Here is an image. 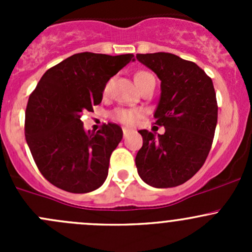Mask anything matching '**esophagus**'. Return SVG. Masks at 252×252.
Returning <instances> with one entry per match:
<instances>
[{
  "instance_id": "1",
  "label": "esophagus",
  "mask_w": 252,
  "mask_h": 252,
  "mask_svg": "<svg viewBox=\"0 0 252 252\" xmlns=\"http://www.w3.org/2000/svg\"><path fill=\"white\" fill-rule=\"evenodd\" d=\"M129 131H130V130H129L128 128H123V135H124V136H126V135H128V134H129Z\"/></svg>"
}]
</instances>
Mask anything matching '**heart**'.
<instances>
[{
  "label": "heart",
  "instance_id": "obj_1",
  "mask_svg": "<svg viewBox=\"0 0 252 252\" xmlns=\"http://www.w3.org/2000/svg\"><path fill=\"white\" fill-rule=\"evenodd\" d=\"M152 75L150 74L149 72H138L134 77V80H135V84L138 85V88L140 89L142 84L147 80L149 78H151ZM110 85L111 81H107L103 88V93H107L110 90ZM142 111L139 110V108H123V107H118L114 108L113 111L111 112V117L117 122H121V123L126 124V126H134L136 122L142 117Z\"/></svg>",
  "mask_w": 252,
  "mask_h": 252
}]
</instances>
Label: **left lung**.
<instances>
[{"mask_svg":"<svg viewBox=\"0 0 252 252\" xmlns=\"http://www.w3.org/2000/svg\"><path fill=\"white\" fill-rule=\"evenodd\" d=\"M136 58L161 80L155 123L166 128L157 136L139 130L138 173L151 187H178L199 172L212 146L218 116L212 79L196 63L173 53H138Z\"/></svg>","mask_w":252,"mask_h":252,"instance_id":"obj_1","label":"left lung"}]
</instances>
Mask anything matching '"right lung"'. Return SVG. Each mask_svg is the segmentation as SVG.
<instances>
[{
	"label": "right lung",
	"instance_id": "add662e5",
	"mask_svg": "<svg viewBox=\"0 0 252 252\" xmlns=\"http://www.w3.org/2000/svg\"><path fill=\"white\" fill-rule=\"evenodd\" d=\"M133 58L131 53H75L46 70L30 94L25 139L40 173L52 185L84 194L103 184L123 131L118 124L105 123L88 134L81 116L101 103L106 83Z\"/></svg>",
	"mask_w": 252,
	"mask_h": 252
}]
</instances>
